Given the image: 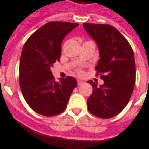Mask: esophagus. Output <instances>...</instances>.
I'll return each mask as SVG.
<instances>
[{"label":"esophagus","instance_id":"esophagus-1","mask_svg":"<svg viewBox=\"0 0 149 149\" xmlns=\"http://www.w3.org/2000/svg\"><path fill=\"white\" fill-rule=\"evenodd\" d=\"M83 83H84V82L82 80H80V79H78V80H77V84H78V86L83 85Z\"/></svg>","mask_w":149,"mask_h":149}]
</instances>
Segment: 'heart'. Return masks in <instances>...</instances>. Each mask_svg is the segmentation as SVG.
I'll return each mask as SVG.
<instances>
[{"label":"heart","mask_w":149,"mask_h":149,"mask_svg":"<svg viewBox=\"0 0 149 149\" xmlns=\"http://www.w3.org/2000/svg\"><path fill=\"white\" fill-rule=\"evenodd\" d=\"M78 72H79V73H82V71H81V70H79Z\"/></svg>","instance_id":"b5f03b06"}]
</instances>
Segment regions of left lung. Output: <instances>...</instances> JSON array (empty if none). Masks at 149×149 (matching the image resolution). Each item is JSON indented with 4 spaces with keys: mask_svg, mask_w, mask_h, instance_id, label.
I'll use <instances>...</instances> for the list:
<instances>
[{
    "mask_svg": "<svg viewBox=\"0 0 149 149\" xmlns=\"http://www.w3.org/2000/svg\"><path fill=\"white\" fill-rule=\"evenodd\" d=\"M88 34L97 43L100 59L95 67L104 83L89 80L93 93L87 100L89 112L109 118L120 113L129 102L135 83L133 50L123 35L109 24H83Z\"/></svg>",
    "mask_w": 149,
    "mask_h": 149,
    "instance_id": "1",
    "label": "left lung"
}]
</instances>
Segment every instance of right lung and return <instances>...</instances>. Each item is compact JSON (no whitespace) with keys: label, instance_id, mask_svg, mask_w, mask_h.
<instances>
[{"label":"right lung","instance_id":"1","mask_svg":"<svg viewBox=\"0 0 149 149\" xmlns=\"http://www.w3.org/2000/svg\"><path fill=\"white\" fill-rule=\"evenodd\" d=\"M79 24L51 21L35 31L24 45L20 60V86L24 100L34 112L54 116L66 109L77 86L74 77L56 82L50 68L60 61L61 43Z\"/></svg>","mask_w":149,"mask_h":149}]
</instances>
